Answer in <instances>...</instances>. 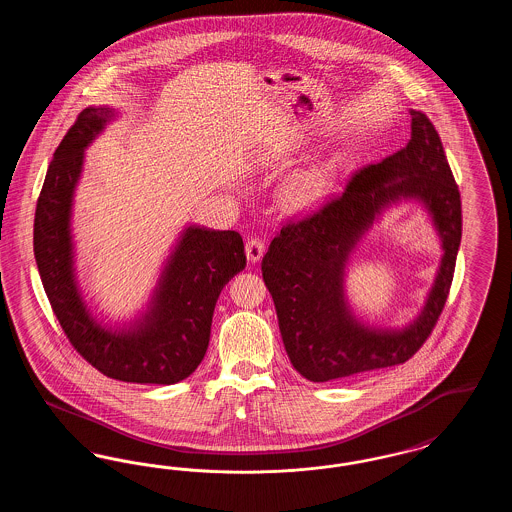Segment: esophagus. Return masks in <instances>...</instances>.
I'll return each instance as SVG.
<instances>
[{
    "label": "esophagus",
    "mask_w": 512,
    "mask_h": 512,
    "mask_svg": "<svg viewBox=\"0 0 512 512\" xmlns=\"http://www.w3.org/2000/svg\"><path fill=\"white\" fill-rule=\"evenodd\" d=\"M245 255H247V261L259 263L265 255V242L259 240V238H249L245 242Z\"/></svg>",
    "instance_id": "esophagus-1"
}]
</instances>
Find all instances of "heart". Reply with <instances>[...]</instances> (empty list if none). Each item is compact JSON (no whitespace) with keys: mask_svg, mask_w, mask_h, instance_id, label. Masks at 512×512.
Wrapping results in <instances>:
<instances>
[{"mask_svg":"<svg viewBox=\"0 0 512 512\" xmlns=\"http://www.w3.org/2000/svg\"><path fill=\"white\" fill-rule=\"evenodd\" d=\"M324 188H326L324 172H305L290 182L286 190V199L293 209H303L313 205L318 197L324 194Z\"/></svg>","mask_w":512,"mask_h":512,"instance_id":"obj_1","label":"heart"}]
</instances>
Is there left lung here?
<instances>
[{
	"label": "left lung",
	"mask_w": 512,
	"mask_h": 512,
	"mask_svg": "<svg viewBox=\"0 0 512 512\" xmlns=\"http://www.w3.org/2000/svg\"><path fill=\"white\" fill-rule=\"evenodd\" d=\"M401 200L425 207L444 255L414 321L403 329L370 327L346 303L344 268L371 224ZM461 232V194L439 134L424 113L411 109L409 144L355 172L343 194L311 217L286 224L263 257V280L293 368L311 382H330L409 361L443 311Z\"/></svg>",
	"instance_id": "obj_1"
}]
</instances>
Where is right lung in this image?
Returning a JSON list of instances; mask_svg holds the SVG:
<instances>
[{
  "label": "right lung",
  "mask_w": 512,
  "mask_h": 512,
  "mask_svg": "<svg viewBox=\"0 0 512 512\" xmlns=\"http://www.w3.org/2000/svg\"><path fill=\"white\" fill-rule=\"evenodd\" d=\"M115 119L113 107H86L55 149L36 205L34 257L55 317L90 365L121 382L171 386L203 361L220 292L245 268L244 242L234 230L190 224L138 317L111 326L94 315L76 278L71 220L84 151Z\"/></svg>",
  "instance_id": "obj_1"
}]
</instances>
